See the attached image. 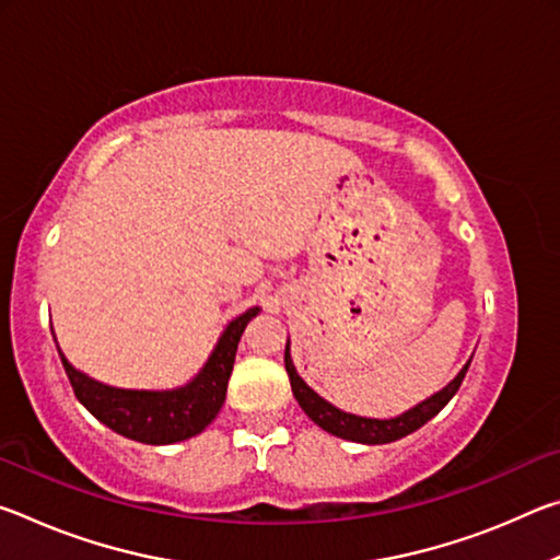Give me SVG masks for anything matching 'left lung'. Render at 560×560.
Masks as SVG:
<instances>
[{"label":"left lung","instance_id":"left-lung-1","mask_svg":"<svg viewBox=\"0 0 560 560\" xmlns=\"http://www.w3.org/2000/svg\"><path fill=\"white\" fill-rule=\"evenodd\" d=\"M283 363H287L293 397H296L301 410L306 412L320 430H326L328 434H336V438H340V440H350V442H360V444H387V442L407 438L410 432L420 430L424 422H430L432 417L452 400L454 393L459 390V385L464 381V375H467V371H469L471 360L464 363L462 371L454 375V381L444 385L442 390L430 395L428 400L417 402L415 407L405 410L402 415L390 417V420H375V417L350 415V412L338 410V407L330 405L328 400H324V397H320L314 387L306 385V381H303V377L296 373V368H293L289 340H287V350H283Z\"/></svg>","mask_w":560,"mask_h":560}]
</instances>
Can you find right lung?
Listing matches in <instances>:
<instances>
[{"label": "right lung", "mask_w": 560, "mask_h": 560, "mask_svg": "<svg viewBox=\"0 0 560 560\" xmlns=\"http://www.w3.org/2000/svg\"><path fill=\"white\" fill-rule=\"evenodd\" d=\"M259 311V306H254L232 318L200 373L173 390H128V387L98 383L86 373L75 371L69 358L61 353V348H59L63 371L69 375L75 397L98 422L128 440L143 444H175L200 434L220 415L226 397V383H230L234 368L236 346H240L246 324Z\"/></svg>", "instance_id": "add662e5"}]
</instances>
